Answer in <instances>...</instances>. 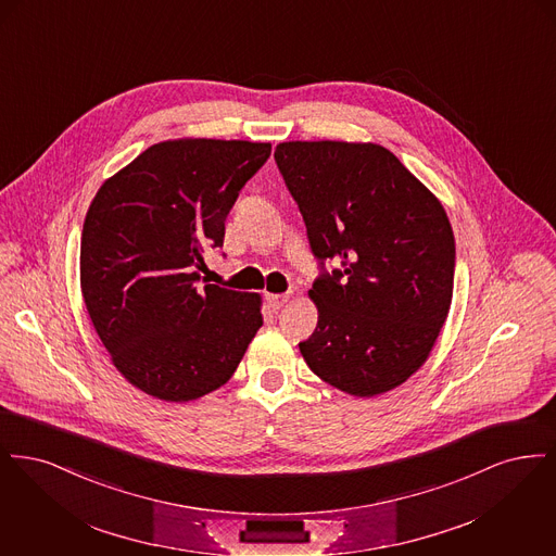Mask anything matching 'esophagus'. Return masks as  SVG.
Returning <instances> with one entry per match:
<instances>
[{
  "mask_svg": "<svg viewBox=\"0 0 556 556\" xmlns=\"http://www.w3.org/2000/svg\"><path fill=\"white\" fill-rule=\"evenodd\" d=\"M266 304L270 311H279L290 302L288 293H265Z\"/></svg>",
  "mask_w": 556,
  "mask_h": 556,
  "instance_id": "34e87169",
  "label": "esophagus"
}]
</instances>
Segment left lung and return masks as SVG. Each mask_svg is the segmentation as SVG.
<instances>
[{
	"mask_svg": "<svg viewBox=\"0 0 556 556\" xmlns=\"http://www.w3.org/2000/svg\"><path fill=\"white\" fill-rule=\"evenodd\" d=\"M275 162L302 212L320 275L308 295L311 370L352 396L404 383L448 317L454 236L440 200L377 143L286 141ZM339 268L327 271L324 263Z\"/></svg>",
	"mask_w": 556,
	"mask_h": 556,
	"instance_id": "1",
	"label": "left lung"
}]
</instances>
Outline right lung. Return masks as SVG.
I'll return each mask as SVG.
<instances>
[{"label": "right lung", "instance_id": "right-lung-1", "mask_svg": "<svg viewBox=\"0 0 556 556\" xmlns=\"http://www.w3.org/2000/svg\"><path fill=\"white\" fill-rule=\"evenodd\" d=\"M270 143L175 139L98 189L80 236V291L114 367L150 396L187 402L229 381L263 325L261 295L200 286L241 187Z\"/></svg>", "mask_w": 556, "mask_h": 556}]
</instances>
